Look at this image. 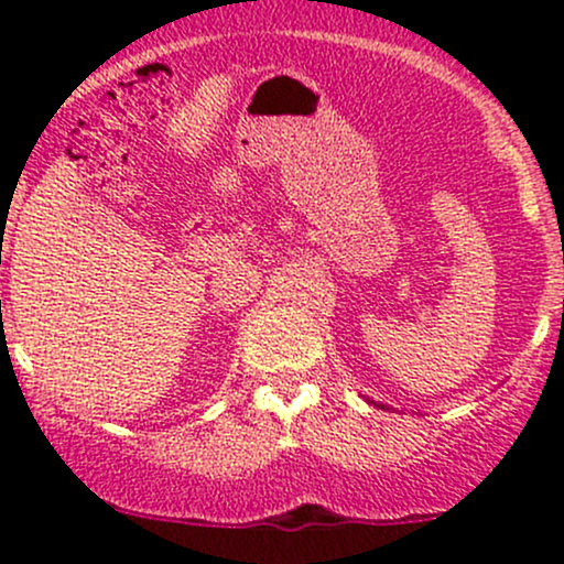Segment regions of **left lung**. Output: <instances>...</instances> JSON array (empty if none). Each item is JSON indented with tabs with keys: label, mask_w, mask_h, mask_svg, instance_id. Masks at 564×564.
Masks as SVG:
<instances>
[{
	"label": "left lung",
	"mask_w": 564,
	"mask_h": 564,
	"mask_svg": "<svg viewBox=\"0 0 564 564\" xmlns=\"http://www.w3.org/2000/svg\"><path fill=\"white\" fill-rule=\"evenodd\" d=\"M371 403H373V400H371ZM373 405H379V403H373ZM381 408H384V405H381Z\"/></svg>",
	"instance_id": "8db88e82"
}]
</instances>
